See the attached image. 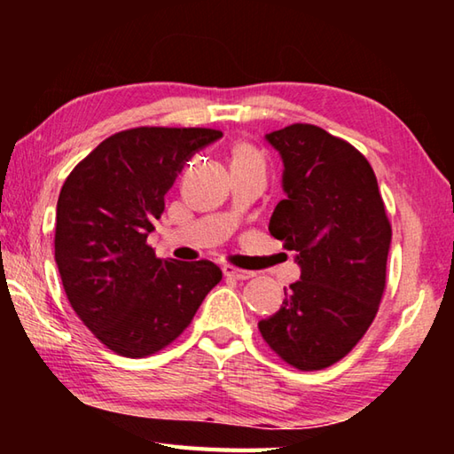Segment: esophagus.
<instances>
[{
    "label": "esophagus",
    "instance_id": "34e87169",
    "mask_svg": "<svg viewBox=\"0 0 454 454\" xmlns=\"http://www.w3.org/2000/svg\"><path fill=\"white\" fill-rule=\"evenodd\" d=\"M222 272H224V276H228V278H236V280H248L256 276L252 270H240V268H234V266H224L222 268Z\"/></svg>",
    "mask_w": 454,
    "mask_h": 454
}]
</instances>
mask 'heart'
<instances>
[{
	"instance_id": "heart-1",
	"label": "heart",
	"mask_w": 454,
	"mask_h": 454,
	"mask_svg": "<svg viewBox=\"0 0 454 454\" xmlns=\"http://www.w3.org/2000/svg\"><path fill=\"white\" fill-rule=\"evenodd\" d=\"M258 156V153L250 148V145L246 144H238L234 148V153H232V160H244V158H254Z\"/></svg>"
}]
</instances>
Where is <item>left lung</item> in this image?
Wrapping results in <instances>:
<instances>
[{
  "instance_id": "1",
  "label": "left lung",
  "mask_w": 454,
  "mask_h": 454,
  "mask_svg": "<svg viewBox=\"0 0 454 454\" xmlns=\"http://www.w3.org/2000/svg\"><path fill=\"white\" fill-rule=\"evenodd\" d=\"M280 153L282 190L270 234L296 252L301 280L258 322L276 355L320 371L356 347L379 312L390 230L379 182L355 145L312 124L266 134Z\"/></svg>"
}]
</instances>
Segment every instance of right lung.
Returning <instances> with one entry per match:
<instances>
[{
  "instance_id": "add662e5",
  "label": "right lung",
  "mask_w": 454,
  "mask_h": 454,
  "mask_svg": "<svg viewBox=\"0 0 454 454\" xmlns=\"http://www.w3.org/2000/svg\"><path fill=\"white\" fill-rule=\"evenodd\" d=\"M222 132L134 128L91 150L61 186L56 264L72 309L121 356L162 350L222 280L210 260L156 258L148 246L184 164Z\"/></svg>"
}]
</instances>
